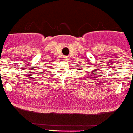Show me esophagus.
Instances as JSON below:
<instances>
[{
    "label": "esophagus",
    "instance_id": "obj_1",
    "mask_svg": "<svg viewBox=\"0 0 133 133\" xmlns=\"http://www.w3.org/2000/svg\"><path fill=\"white\" fill-rule=\"evenodd\" d=\"M64 59H67V57H64Z\"/></svg>",
    "mask_w": 133,
    "mask_h": 133
}]
</instances>
